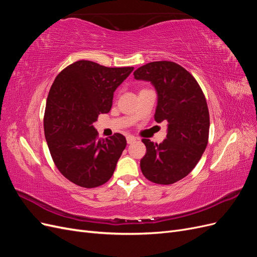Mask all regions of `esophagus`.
I'll return each mask as SVG.
<instances>
[{"instance_id":"esophagus-1","label":"esophagus","mask_w":257,"mask_h":257,"mask_svg":"<svg viewBox=\"0 0 257 257\" xmlns=\"http://www.w3.org/2000/svg\"><path fill=\"white\" fill-rule=\"evenodd\" d=\"M135 141H136V138H135L134 136H132V135L126 136V142H127V144H133Z\"/></svg>"}]
</instances>
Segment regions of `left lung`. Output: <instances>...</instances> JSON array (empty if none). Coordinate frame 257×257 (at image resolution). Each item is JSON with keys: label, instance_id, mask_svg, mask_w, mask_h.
I'll return each mask as SVG.
<instances>
[{"label": "left lung", "instance_id": "left-lung-1", "mask_svg": "<svg viewBox=\"0 0 257 257\" xmlns=\"http://www.w3.org/2000/svg\"><path fill=\"white\" fill-rule=\"evenodd\" d=\"M150 81L158 93L154 119L167 121L166 139H143L147 152L141 160L144 176L158 184H173L188 176L199 162L209 137V110L195 78L175 62H151L134 72Z\"/></svg>", "mask_w": 257, "mask_h": 257}]
</instances>
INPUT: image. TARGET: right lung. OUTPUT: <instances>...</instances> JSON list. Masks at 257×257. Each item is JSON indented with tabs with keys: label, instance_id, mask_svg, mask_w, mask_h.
<instances>
[{
	"label": "right lung",
	"instance_id": "add662e5",
	"mask_svg": "<svg viewBox=\"0 0 257 257\" xmlns=\"http://www.w3.org/2000/svg\"><path fill=\"white\" fill-rule=\"evenodd\" d=\"M133 69L81 60L54 79L46 104L45 137L54 164L71 182L91 189L113 175L126 139L119 133L98 139L93 123L110 111L113 92Z\"/></svg>",
	"mask_w": 257,
	"mask_h": 257
}]
</instances>
